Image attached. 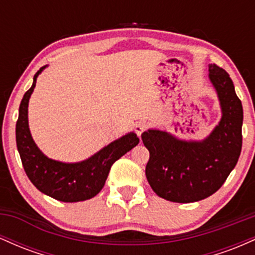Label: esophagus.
<instances>
[{
  "instance_id": "34e87169",
  "label": "esophagus",
  "mask_w": 255,
  "mask_h": 255,
  "mask_svg": "<svg viewBox=\"0 0 255 255\" xmlns=\"http://www.w3.org/2000/svg\"><path fill=\"white\" fill-rule=\"evenodd\" d=\"M148 128V125L146 124L144 121H140L137 122V124L134 126V130H135V133L137 134V136H141V134L144 133V131L147 129Z\"/></svg>"
}]
</instances>
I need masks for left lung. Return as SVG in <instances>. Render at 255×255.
<instances>
[{"label": "left lung", "instance_id": "obj_1", "mask_svg": "<svg viewBox=\"0 0 255 255\" xmlns=\"http://www.w3.org/2000/svg\"><path fill=\"white\" fill-rule=\"evenodd\" d=\"M210 80L218 93L222 120L203 141H182L166 131L141 135L150 152L146 177L158 197L194 203L216 193L235 168L242 148V104L229 74L210 64Z\"/></svg>", "mask_w": 255, "mask_h": 255}]
</instances>
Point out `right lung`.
Segmentation results:
<instances>
[{
    "mask_svg": "<svg viewBox=\"0 0 255 255\" xmlns=\"http://www.w3.org/2000/svg\"><path fill=\"white\" fill-rule=\"evenodd\" d=\"M44 68L45 66L34 74L33 84L19 108L15 134L22 166L31 182L44 194L64 203L87 200L102 191L111 165L139 144V137L135 133L127 134L80 163H62L44 156L32 139L27 121L28 99Z\"/></svg>",
    "mask_w": 255,
    "mask_h": 255,
    "instance_id": "right-lung-1",
    "label": "right lung"
}]
</instances>
